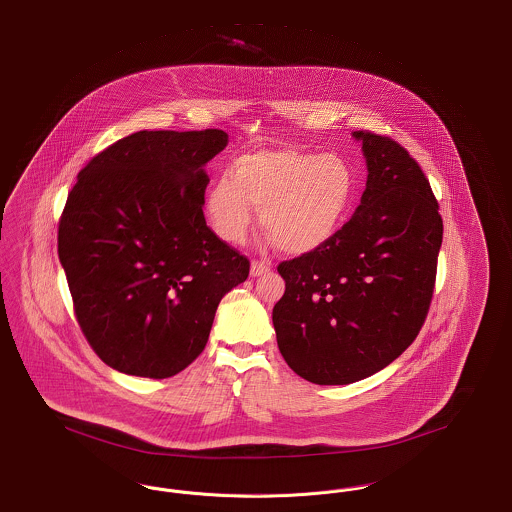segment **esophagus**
<instances>
[{"label": "esophagus", "mask_w": 512, "mask_h": 512, "mask_svg": "<svg viewBox=\"0 0 512 512\" xmlns=\"http://www.w3.org/2000/svg\"><path fill=\"white\" fill-rule=\"evenodd\" d=\"M268 270H270L268 263H263V261H253L251 263V276H261V274H265Z\"/></svg>", "instance_id": "34e87169"}]
</instances>
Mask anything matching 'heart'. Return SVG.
I'll return each mask as SVG.
<instances>
[{
    "label": "heart",
    "instance_id": "obj_1",
    "mask_svg": "<svg viewBox=\"0 0 512 512\" xmlns=\"http://www.w3.org/2000/svg\"><path fill=\"white\" fill-rule=\"evenodd\" d=\"M354 173L337 154L297 148L257 150L240 156L230 177L211 184L205 211L228 244L246 240L253 209L287 253L303 255L328 244L354 196Z\"/></svg>",
    "mask_w": 512,
    "mask_h": 512
}]
</instances>
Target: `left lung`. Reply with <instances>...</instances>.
<instances>
[{"instance_id":"8db88e82","label":"left lung","mask_w":512,"mask_h":512,"mask_svg":"<svg viewBox=\"0 0 512 512\" xmlns=\"http://www.w3.org/2000/svg\"><path fill=\"white\" fill-rule=\"evenodd\" d=\"M368 164L362 200L328 244L278 265V348L297 375L348 385L387 368L423 328L436 282L442 217L404 146L354 131Z\"/></svg>"}]
</instances>
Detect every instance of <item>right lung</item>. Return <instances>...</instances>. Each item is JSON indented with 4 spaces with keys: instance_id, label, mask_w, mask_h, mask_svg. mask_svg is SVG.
Here are the masks:
<instances>
[{
    "instance_id": "1",
    "label": "right lung",
    "mask_w": 512,
    "mask_h": 512,
    "mask_svg": "<svg viewBox=\"0 0 512 512\" xmlns=\"http://www.w3.org/2000/svg\"><path fill=\"white\" fill-rule=\"evenodd\" d=\"M221 129L137 131L78 175L59 221L76 320L106 366L165 379L205 348L215 310L249 259L205 225L204 165Z\"/></svg>"
}]
</instances>
